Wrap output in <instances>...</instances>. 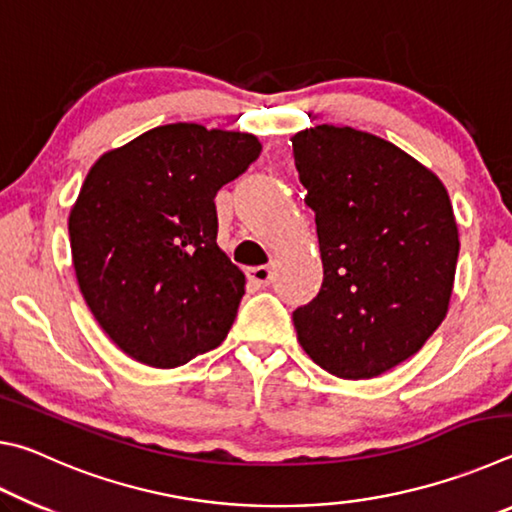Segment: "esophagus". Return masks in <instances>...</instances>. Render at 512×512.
<instances>
[{
    "mask_svg": "<svg viewBox=\"0 0 512 512\" xmlns=\"http://www.w3.org/2000/svg\"><path fill=\"white\" fill-rule=\"evenodd\" d=\"M248 280L257 284V287H268L273 280V268L271 266H253L248 268Z\"/></svg>",
    "mask_w": 512,
    "mask_h": 512,
    "instance_id": "34e87169",
    "label": "esophagus"
}]
</instances>
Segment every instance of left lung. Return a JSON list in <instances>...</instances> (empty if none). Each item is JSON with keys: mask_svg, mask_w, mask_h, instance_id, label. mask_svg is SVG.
Here are the masks:
<instances>
[{"mask_svg": "<svg viewBox=\"0 0 512 512\" xmlns=\"http://www.w3.org/2000/svg\"><path fill=\"white\" fill-rule=\"evenodd\" d=\"M316 212L323 287L293 311L311 361L341 379L384 375L420 352L447 316L458 225L436 173L350 126L291 137Z\"/></svg>", "mask_w": 512, "mask_h": 512, "instance_id": "1", "label": "left lung"}]
</instances>
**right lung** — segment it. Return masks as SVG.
I'll use <instances>...</instances> for the list:
<instances>
[{
  "label": "right lung",
  "mask_w": 512,
  "mask_h": 512,
  "mask_svg": "<svg viewBox=\"0 0 512 512\" xmlns=\"http://www.w3.org/2000/svg\"><path fill=\"white\" fill-rule=\"evenodd\" d=\"M259 151L255 135L178 121L90 167L69 212L72 262L85 305L128 357L176 368L228 336L246 275L216 244L214 196Z\"/></svg>",
  "instance_id": "add662e5"
}]
</instances>
